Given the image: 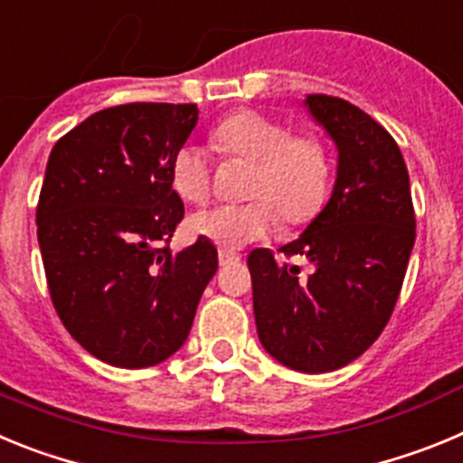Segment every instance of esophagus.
<instances>
[{"instance_id":"obj_1","label":"esophagus","mask_w":463,"mask_h":463,"mask_svg":"<svg viewBox=\"0 0 463 463\" xmlns=\"http://www.w3.org/2000/svg\"><path fill=\"white\" fill-rule=\"evenodd\" d=\"M218 260H220V267H229V264H236V261H241V255H236V252H232V250H220Z\"/></svg>"}]
</instances>
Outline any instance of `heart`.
Here are the masks:
<instances>
[{
    "mask_svg": "<svg viewBox=\"0 0 463 463\" xmlns=\"http://www.w3.org/2000/svg\"><path fill=\"white\" fill-rule=\"evenodd\" d=\"M211 143L222 157L250 162L243 187L248 202L196 213L190 220L196 236L222 250H239L264 239L278 220L297 227L310 222L325 206L331 185V153L315 132L289 134L288 125L264 113L236 110L213 127ZM169 178L185 203L202 206L211 199V162L192 143L174 153Z\"/></svg>",
    "mask_w": 463,
    "mask_h": 463,
    "instance_id": "b5f03b06",
    "label": "heart"
}]
</instances>
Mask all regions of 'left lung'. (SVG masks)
Listing matches in <instances>:
<instances>
[{
	"label": "left lung",
	"mask_w": 463,
	"mask_h": 463,
	"mask_svg": "<svg viewBox=\"0 0 463 463\" xmlns=\"http://www.w3.org/2000/svg\"><path fill=\"white\" fill-rule=\"evenodd\" d=\"M306 106L338 148L336 185L304 234L282 245L313 271L278 261L267 248L248 255L257 334L267 353L301 373L354 362L394 313L415 245V208L406 162L369 113L331 94Z\"/></svg>",
	"instance_id": "1"
}]
</instances>
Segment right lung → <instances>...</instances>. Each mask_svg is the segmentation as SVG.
<instances>
[{"label": "right lung", "mask_w": 463, "mask_h": 463, "mask_svg": "<svg viewBox=\"0 0 463 463\" xmlns=\"http://www.w3.org/2000/svg\"><path fill=\"white\" fill-rule=\"evenodd\" d=\"M196 104H122L90 116L52 146L36 236L52 306L92 357L146 369L185 343L218 271L199 239L169 250L185 218L171 157L196 125Z\"/></svg>", "instance_id": "add662e5"}]
</instances>
